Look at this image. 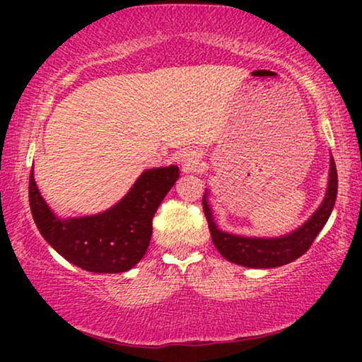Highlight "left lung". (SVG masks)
I'll return each mask as SVG.
<instances>
[{
  "mask_svg": "<svg viewBox=\"0 0 362 362\" xmlns=\"http://www.w3.org/2000/svg\"><path fill=\"white\" fill-rule=\"evenodd\" d=\"M180 177L177 166L143 170L120 201L92 216L59 217L29 175V206L44 240L57 254L93 274H122L146 254L151 219Z\"/></svg>",
  "mask_w": 362,
  "mask_h": 362,
  "instance_id": "left-lung-1",
  "label": "left lung"
}]
</instances>
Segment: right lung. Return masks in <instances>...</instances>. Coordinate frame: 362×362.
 <instances>
[{
    "mask_svg": "<svg viewBox=\"0 0 362 362\" xmlns=\"http://www.w3.org/2000/svg\"><path fill=\"white\" fill-rule=\"evenodd\" d=\"M336 194H338V173H336L334 160L331 156L328 185H326L325 197L318 209L298 229L291 230L290 234L275 237V239L232 235L229 232L221 230L212 216L209 192H206L202 197V207H204L207 224H209L212 244L226 260L240 267H249V269H272V267L290 264L310 249L333 212Z\"/></svg>",
    "mask_w": 362,
    "mask_h": 362,
    "instance_id": "right-lung-1",
    "label": "right lung"
}]
</instances>
